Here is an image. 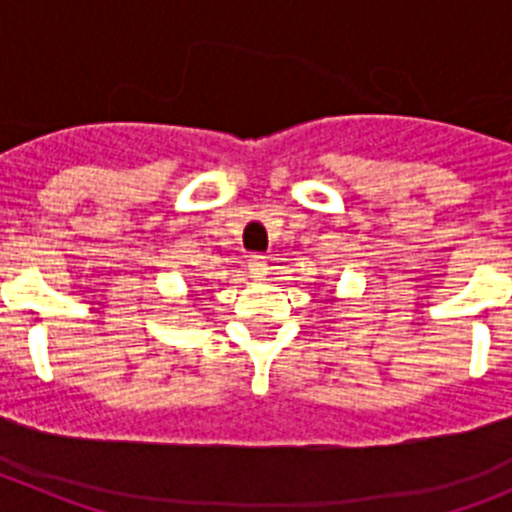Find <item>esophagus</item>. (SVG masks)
Segmentation results:
<instances>
[{"instance_id":"34e87169","label":"esophagus","mask_w":512,"mask_h":512,"mask_svg":"<svg viewBox=\"0 0 512 512\" xmlns=\"http://www.w3.org/2000/svg\"><path fill=\"white\" fill-rule=\"evenodd\" d=\"M248 271H251V277L261 279L269 274V264H266V256H261V253H253V256H248Z\"/></svg>"}]
</instances>
